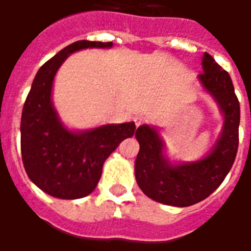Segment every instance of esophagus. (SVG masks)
<instances>
[{"instance_id": "34e87169", "label": "esophagus", "mask_w": 251, "mask_h": 251, "mask_svg": "<svg viewBox=\"0 0 251 251\" xmlns=\"http://www.w3.org/2000/svg\"><path fill=\"white\" fill-rule=\"evenodd\" d=\"M134 122H136V126L138 127V126H141L142 124L147 122V118H145L144 115H137L136 118H134Z\"/></svg>"}]
</instances>
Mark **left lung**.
Wrapping results in <instances>:
<instances>
[{
    "label": "left lung",
    "mask_w": 251,
    "mask_h": 251,
    "mask_svg": "<svg viewBox=\"0 0 251 251\" xmlns=\"http://www.w3.org/2000/svg\"><path fill=\"white\" fill-rule=\"evenodd\" d=\"M201 66L199 80L225 115L214 149L199 161L174 165L164 157V142L156 129L142 125L136 131L140 142L134 167L137 184L147 196L163 204L188 207L208 198L223 183L237 156L241 109L231 77L207 52Z\"/></svg>",
    "instance_id": "1"
}]
</instances>
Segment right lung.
<instances>
[{
  "mask_svg": "<svg viewBox=\"0 0 251 251\" xmlns=\"http://www.w3.org/2000/svg\"><path fill=\"white\" fill-rule=\"evenodd\" d=\"M111 41L72 43L40 67L21 115V156L26 175L46 194L80 199L98 184L106 158L136 131L134 122L103 125L87 131L67 130L51 100L52 83L62 63L84 48H110Z\"/></svg>",
  "mask_w": 251,
  "mask_h": 251,
  "instance_id": "add662e5",
  "label": "right lung"
}]
</instances>
